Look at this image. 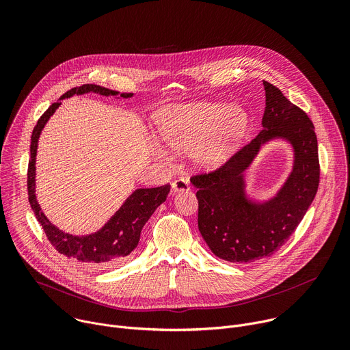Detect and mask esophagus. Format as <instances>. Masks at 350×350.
<instances>
[{"instance_id":"obj_1","label":"esophagus","mask_w":350,"mask_h":350,"mask_svg":"<svg viewBox=\"0 0 350 350\" xmlns=\"http://www.w3.org/2000/svg\"><path fill=\"white\" fill-rule=\"evenodd\" d=\"M172 191L176 192H184V191H189V183L185 178H177L172 183Z\"/></svg>"}]
</instances>
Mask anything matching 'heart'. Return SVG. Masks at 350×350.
<instances>
[{
  "instance_id": "heart-1",
  "label": "heart",
  "mask_w": 350,
  "mask_h": 350,
  "mask_svg": "<svg viewBox=\"0 0 350 350\" xmlns=\"http://www.w3.org/2000/svg\"><path fill=\"white\" fill-rule=\"evenodd\" d=\"M162 139L177 151H189L192 162L204 169L221 166L246 134L249 115L241 105L188 103L165 108L157 118ZM157 158L169 162L167 149L152 142Z\"/></svg>"
}]
</instances>
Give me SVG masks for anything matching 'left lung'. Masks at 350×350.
I'll list each match as a JSON object with an SVG mask.
<instances>
[{
  "instance_id": "obj_1",
  "label": "left lung",
  "mask_w": 350,
  "mask_h": 350,
  "mask_svg": "<svg viewBox=\"0 0 350 350\" xmlns=\"http://www.w3.org/2000/svg\"><path fill=\"white\" fill-rule=\"evenodd\" d=\"M266 108L262 131L219 170L195 176L198 228L211 251L232 263L273 255L288 241L310 208L320 167L314 126L309 116L263 80ZM282 140L293 151V169L282 187L265 200L247 191L245 170L261 148Z\"/></svg>"
}]
</instances>
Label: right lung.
<instances>
[{"label": "right lung", "instance_id": "add662e5", "mask_svg": "<svg viewBox=\"0 0 350 350\" xmlns=\"http://www.w3.org/2000/svg\"><path fill=\"white\" fill-rule=\"evenodd\" d=\"M88 92L124 99L134 95L133 92L120 94L119 91L96 84H84L65 92L55 104H53L44 112L31 134L30 161L27 170L29 202L38 223L46 234V238L55 246L59 254L95 266L115 267L124 262L137 247L142 227L149 220V217L152 216L157 208L166 201L167 193L170 192L169 184L157 188H137L127 196L123 205L101 228L87 235H73L54 226L41 211L36 196V157L42 129L45 127L49 118L61 107L62 99Z\"/></svg>", "mask_w": 350, "mask_h": 350}]
</instances>
